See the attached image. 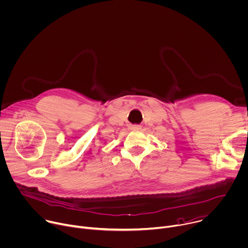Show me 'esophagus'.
Wrapping results in <instances>:
<instances>
[{
  "instance_id": "34e87169",
  "label": "esophagus",
  "mask_w": 248,
  "mask_h": 248,
  "mask_svg": "<svg viewBox=\"0 0 248 248\" xmlns=\"http://www.w3.org/2000/svg\"><path fill=\"white\" fill-rule=\"evenodd\" d=\"M130 130H140V125H130Z\"/></svg>"
}]
</instances>
